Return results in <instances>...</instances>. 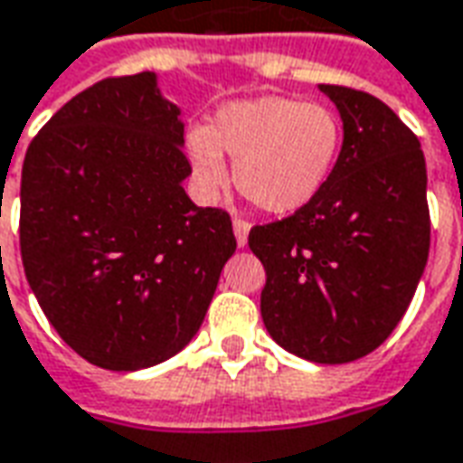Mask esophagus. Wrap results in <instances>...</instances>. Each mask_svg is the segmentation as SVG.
I'll list each match as a JSON object with an SVG mask.
<instances>
[{"label":"esophagus","mask_w":463,"mask_h":463,"mask_svg":"<svg viewBox=\"0 0 463 463\" xmlns=\"http://www.w3.org/2000/svg\"><path fill=\"white\" fill-rule=\"evenodd\" d=\"M232 231H235V241H238V245H241V248H245V245H248L250 222L242 221V218H235V221H232Z\"/></svg>","instance_id":"esophagus-1"}]
</instances>
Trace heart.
Returning <instances> with one entry per match:
<instances>
[{
    "mask_svg": "<svg viewBox=\"0 0 463 463\" xmlns=\"http://www.w3.org/2000/svg\"><path fill=\"white\" fill-rule=\"evenodd\" d=\"M344 130L331 108L265 95L218 109L208 132L187 137L193 175L215 195L228 183L222 155L235 160V185L255 208L273 215L308 205L328 183Z\"/></svg>",
    "mask_w": 463,
    "mask_h": 463,
    "instance_id": "b5f03b06",
    "label": "heart"
}]
</instances>
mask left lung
I'll list each match as a JSON object with an SVG mask.
<instances>
[{"instance_id":"left-lung-1","label":"left lung","mask_w":463,"mask_h":463,"mask_svg":"<svg viewBox=\"0 0 463 463\" xmlns=\"http://www.w3.org/2000/svg\"><path fill=\"white\" fill-rule=\"evenodd\" d=\"M344 119L328 183L283 221L255 225L265 268L260 316L278 345L348 364L399 326L421 280L431 221L421 142L378 97L321 85Z\"/></svg>"}]
</instances>
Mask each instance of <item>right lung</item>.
Returning <instances> with one entry per match:
<instances>
[{"instance_id":"obj_1","label":"right lung","mask_w":463,"mask_h":463,"mask_svg":"<svg viewBox=\"0 0 463 463\" xmlns=\"http://www.w3.org/2000/svg\"><path fill=\"white\" fill-rule=\"evenodd\" d=\"M183 132L157 74L140 72L72 97L24 155L29 288L64 344L99 368L140 371L183 351L235 253L231 215L187 198Z\"/></svg>"}]
</instances>
